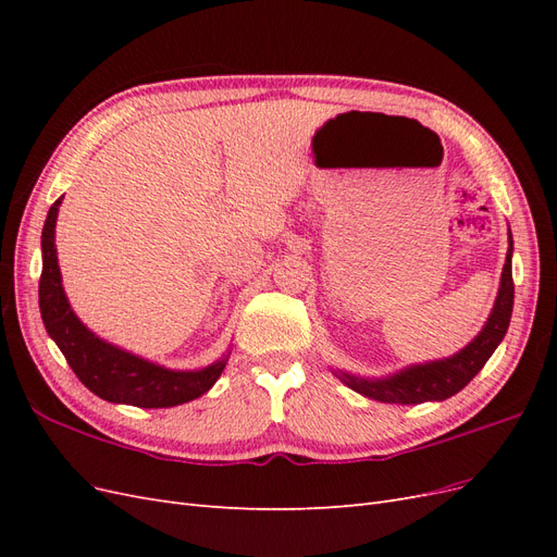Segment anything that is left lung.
<instances>
[{
  "instance_id": "left-lung-1",
  "label": "left lung",
  "mask_w": 557,
  "mask_h": 557,
  "mask_svg": "<svg viewBox=\"0 0 557 557\" xmlns=\"http://www.w3.org/2000/svg\"><path fill=\"white\" fill-rule=\"evenodd\" d=\"M511 252H513V239L509 234V252L507 262H504L502 283L495 309L487 318L485 327L479 332V336L471 342L465 350L455 352L448 360L440 362H428V364H413L404 372L383 379V381H367L356 379L348 374H339V379L352 387V391L387 404H423V401H442L450 395L460 393L462 387L474 379L487 358L493 356L504 334L509 330L511 323V311H513V276H511Z\"/></svg>"
}]
</instances>
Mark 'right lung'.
I'll return each instance as SVG.
<instances>
[{"label": "right lung", "instance_id": "obj_1", "mask_svg": "<svg viewBox=\"0 0 557 557\" xmlns=\"http://www.w3.org/2000/svg\"><path fill=\"white\" fill-rule=\"evenodd\" d=\"M60 201L62 197L48 209L41 232L44 267L39 278V309L46 332L58 344L78 381L97 397L141 409L176 407V404L205 395L223 374L227 358L199 369V372H172V369L146 362L102 342L74 315L62 290L55 252V218Z\"/></svg>", "mask_w": 557, "mask_h": 557}]
</instances>
